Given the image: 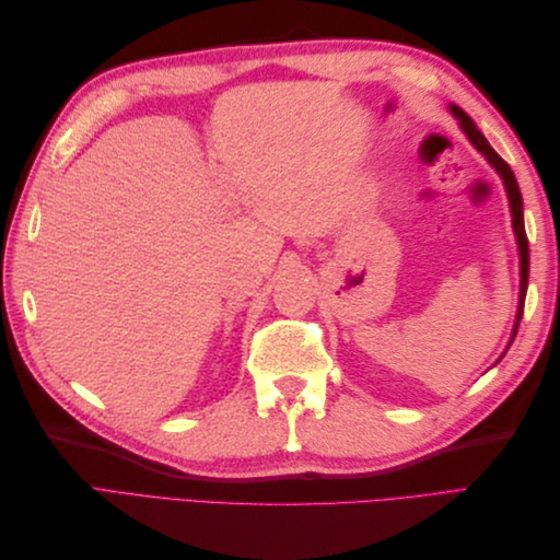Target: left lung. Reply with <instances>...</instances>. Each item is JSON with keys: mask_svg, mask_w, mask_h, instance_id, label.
I'll return each mask as SVG.
<instances>
[{"mask_svg": "<svg viewBox=\"0 0 560 560\" xmlns=\"http://www.w3.org/2000/svg\"><path fill=\"white\" fill-rule=\"evenodd\" d=\"M451 114L460 121L463 132L467 135V140L477 147L481 154L486 156V161L495 167L498 175L504 182V189H506V198H510V210H512V224H514V233H516V243H518V257H521V294H518V311H516V325H514V334H512V341L516 336L518 329V322L523 317V303H525V290H528V270H530V252H528V235H525V226H523V198H521V189H518V182L512 173V167L506 165L500 156L498 151L488 144V140L481 135V130L477 128V124L471 121V118L460 109L451 105Z\"/></svg>", "mask_w": 560, "mask_h": 560, "instance_id": "obj_1", "label": "left lung"}]
</instances>
